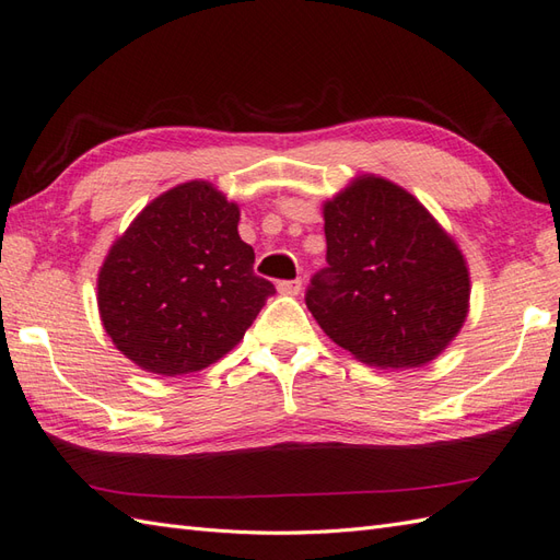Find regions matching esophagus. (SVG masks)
<instances>
[{
  "instance_id": "1",
  "label": "esophagus",
  "mask_w": 560,
  "mask_h": 560,
  "mask_svg": "<svg viewBox=\"0 0 560 560\" xmlns=\"http://www.w3.org/2000/svg\"><path fill=\"white\" fill-rule=\"evenodd\" d=\"M277 289L281 295H298L303 289V281L301 279H291V281H279Z\"/></svg>"
}]
</instances>
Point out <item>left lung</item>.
<instances>
[{
    "instance_id": "obj_1",
    "label": "left lung",
    "mask_w": 560,
    "mask_h": 560,
    "mask_svg": "<svg viewBox=\"0 0 560 560\" xmlns=\"http://www.w3.org/2000/svg\"><path fill=\"white\" fill-rule=\"evenodd\" d=\"M327 267L305 303L324 334L382 370L422 368L456 339L470 271L456 241L408 190L358 176L324 202Z\"/></svg>"
}]
</instances>
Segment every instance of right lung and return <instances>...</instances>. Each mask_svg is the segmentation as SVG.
Listing matches in <instances>:
<instances>
[{
  "label": "right lung",
  "mask_w": 560,
  "mask_h": 560,
  "mask_svg": "<svg viewBox=\"0 0 560 560\" xmlns=\"http://www.w3.org/2000/svg\"><path fill=\"white\" fill-rule=\"evenodd\" d=\"M238 205L207 180L154 198L116 238L97 277L114 346L152 374L210 368L236 346L275 283L255 277Z\"/></svg>",
  "instance_id": "1"
}]
</instances>
